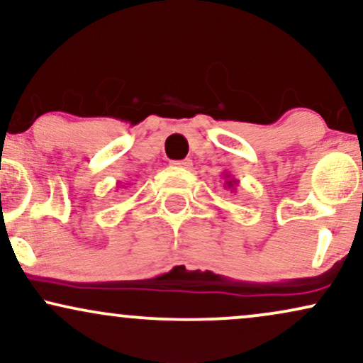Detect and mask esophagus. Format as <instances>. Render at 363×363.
Returning <instances> with one entry per match:
<instances>
[{"mask_svg":"<svg viewBox=\"0 0 363 363\" xmlns=\"http://www.w3.org/2000/svg\"><path fill=\"white\" fill-rule=\"evenodd\" d=\"M176 167H182V169H191L193 167V160L189 159H184V160H176V162H172Z\"/></svg>","mask_w":363,"mask_h":363,"instance_id":"34e87169","label":"esophagus"}]
</instances>
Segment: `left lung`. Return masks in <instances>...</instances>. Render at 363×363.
Instances as JSON below:
<instances>
[{
    "mask_svg": "<svg viewBox=\"0 0 363 363\" xmlns=\"http://www.w3.org/2000/svg\"><path fill=\"white\" fill-rule=\"evenodd\" d=\"M221 177L225 179V184H223L225 189H230L231 193H233L235 187H237V186H238V182H240L238 179L231 177V174H230V172H223V174H221Z\"/></svg>",
    "mask_w": 363,
    "mask_h": 363,
    "instance_id": "1",
    "label": "left lung"
}]
</instances>
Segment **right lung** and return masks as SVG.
Instances as JSON below:
<instances>
[{"mask_svg":"<svg viewBox=\"0 0 363 363\" xmlns=\"http://www.w3.org/2000/svg\"><path fill=\"white\" fill-rule=\"evenodd\" d=\"M116 187H118V189H126V187H128V186H125V184H123V187H120V182H118V186H116Z\"/></svg>","mask_w":363,"mask_h":363,"instance_id":"add662e5","label":"right lung"}]
</instances>
